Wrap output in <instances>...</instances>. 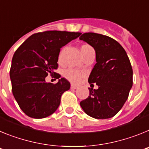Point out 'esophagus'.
<instances>
[{"label": "esophagus", "instance_id": "obj_1", "mask_svg": "<svg viewBox=\"0 0 149 149\" xmlns=\"http://www.w3.org/2000/svg\"><path fill=\"white\" fill-rule=\"evenodd\" d=\"M71 89H77V86H75V85H74V84H72V85H71Z\"/></svg>", "mask_w": 149, "mask_h": 149}]
</instances>
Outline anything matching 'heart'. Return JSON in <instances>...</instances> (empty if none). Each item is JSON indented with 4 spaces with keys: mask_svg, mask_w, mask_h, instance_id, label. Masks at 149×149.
Wrapping results in <instances>:
<instances>
[{
    "mask_svg": "<svg viewBox=\"0 0 149 149\" xmlns=\"http://www.w3.org/2000/svg\"><path fill=\"white\" fill-rule=\"evenodd\" d=\"M90 50H93V48L91 47L89 45L85 44L83 45L81 47V54L83 55L84 54H86L87 51H90ZM64 77L69 81L70 82L73 83V84H77L80 81V80L81 79V77H83V74L81 72H78L77 70H74V69H72V68H68L64 72Z\"/></svg>",
    "mask_w": 149,
    "mask_h": 149,
    "instance_id": "obj_1",
    "label": "heart"
}]
</instances>
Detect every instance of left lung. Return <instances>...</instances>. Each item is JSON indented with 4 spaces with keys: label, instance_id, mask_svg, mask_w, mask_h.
I'll list each match as a JSON object with an SVG mask.
<instances>
[{
    "label": "left lung",
    "instance_id": "obj_1",
    "mask_svg": "<svg viewBox=\"0 0 149 149\" xmlns=\"http://www.w3.org/2000/svg\"><path fill=\"white\" fill-rule=\"evenodd\" d=\"M79 39L94 48L96 63L88 82L89 95L81 107L95 119H109L122 109L133 85V69L126 51L115 39L95 33H85ZM99 86L93 89L94 84Z\"/></svg>",
    "mask_w": 149,
    "mask_h": 149
}]
</instances>
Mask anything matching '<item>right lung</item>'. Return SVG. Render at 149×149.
<instances>
[{"instance_id":"1","label":"right lung","mask_w":149,"mask_h":149,"mask_svg":"<svg viewBox=\"0 0 149 149\" xmlns=\"http://www.w3.org/2000/svg\"><path fill=\"white\" fill-rule=\"evenodd\" d=\"M81 33L48 30L31 35L15 51L10 76L12 91L18 106L27 116L42 119L54 113L60 104L63 93L70 89V83L61 77L56 84L46 83L58 68L60 48L76 39Z\"/></svg>"}]
</instances>
